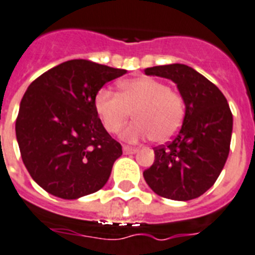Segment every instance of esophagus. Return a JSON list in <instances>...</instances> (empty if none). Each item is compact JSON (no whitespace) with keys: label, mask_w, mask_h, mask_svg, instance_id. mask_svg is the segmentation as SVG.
Returning <instances> with one entry per match:
<instances>
[{"label":"esophagus","mask_w":255,"mask_h":255,"mask_svg":"<svg viewBox=\"0 0 255 255\" xmlns=\"http://www.w3.org/2000/svg\"><path fill=\"white\" fill-rule=\"evenodd\" d=\"M123 152L126 153V154H133V153L137 152V148H133V146H129V145H124Z\"/></svg>","instance_id":"34e87169"}]
</instances>
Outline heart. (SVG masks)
Returning <instances> with one entry per match:
<instances>
[{"label": "heart", "instance_id": "1", "mask_svg": "<svg viewBox=\"0 0 255 255\" xmlns=\"http://www.w3.org/2000/svg\"><path fill=\"white\" fill-rule=\"evenodd\" d=\"M94 109L105 129L113 134L121 132L133 113L136 121L122 133L124 140L132 142L148 137L156 142L169 141L185 118L182 95L150 77L123 81L118 94L101 89L95 94Z\"/></svg>", "mask_w": 255, "mask_h": 255}]
</instances>
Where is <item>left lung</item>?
Listing matches in <instances>:
<instances>
[{
	"label": "left lung",
	"instance_id": "obj_1",
	"mask_svg": "<svg viewBox=\"0 0 255 255\" xmlns=\"http://www.w3.org/2000/svg\"><path fill=\"white\" fill-rule=\"evenodd\" d=\"M144 72L175 82L186 106L177 136L153 148L154 162L144 171V179L162 198L195 199L214 186L228 158L233 128L228 101L216 85L185 64Z\"/></svg>",
	"mask_w": 255,
	"mask_h": 255
}]
</instances>
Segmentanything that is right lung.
Masks as SVG:
<instances>
[{
  "label": "right lung",
  "instance_id": "obj_1",
  "mask_svg": "<svg viewBox=\"0 0 255 255\" xmlns=\"http://www.w3.org/2000/svg\"><path fill=\"white\" fill-rule=\"evenodd\" d=\"M127 73L89 60H69L39 76L24 93L15 134L24 166L41 188L78 199L109 181L122 145L94 109L98 90Z\"/></svg>",
  "mask_w": 255,
  "mask_h": 255
}]
</instances>
